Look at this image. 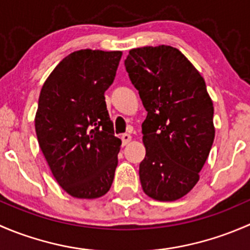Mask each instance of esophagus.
<instances>
[{
    "label": "esophagus",
    "instance_id": "34e87169",
    "mask_svg": "<svg viewBox=\"0 0 250 250\" xmlns=\"http://www.w3.org/2000/svg\"><path fill=\"white\" fill-rule=\"evenodd\" d=\"M121 139H122V144H123V145H127V144L129 143L130 140H132V135L128 134V133H125V134H122V137H121Z\"/></svg>",
    "mask_w": 250,
    "mask_h": 250
}]
</instances>
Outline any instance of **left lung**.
I'll list each match as a JSON object with an SVG mask.
<instances>
[{
  "label": "left lung",
  "mask_w": 250,
  "mask_h": 250,
  "mask_svg": "<svg viewBox=\"0 0 250 250\" xmlns=\"http://www.w3.org/2000/svg\"><path fill=\"white\" fill-rule=\"evenodd\" d=\"M125 66L147 111L141 188L153 200L176 201L200 180L215 135L206 82L180 50L165 44L130 49Z\"/></svg>",
  "instance_id": "obj_1"
}]
</instances>
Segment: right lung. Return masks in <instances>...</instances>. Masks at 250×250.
Segmentation results:
<instances>
[{
	"label": "right lung",
	"instance_id": "add662e5",
	"mask_svg": "<svg viewBox=\"0 0 250 250\" xmlns=\"http://www.w3.org/2000/svg\"><path fill=\"white\" fill-rule=\"evenodd\" d=\"M122 52L81 49L55 66L42 87L35 129L53 176L69 195L99 198L110 190L121 139L104 93Z\"/></svg>",
	"mask_w": 250,
	"mask_h": 250
}]
</instances>
